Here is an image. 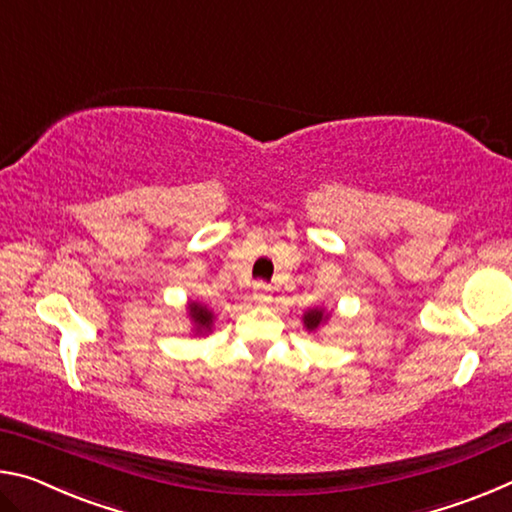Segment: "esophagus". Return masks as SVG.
Returning a JSON list of instances; mask_svg holds the SVG:
<instances>
[{"label":"esophagus","instance_id":"1","mask_svg":"<svg viewBox=\"0 0 512 512\" xmlns=\"http://www.w3.org/2000/svg\"><path fill=\"white\" fill-rule=\"evenodd\" d=\"M253 300L257 302V305H268V302H271V289H268L266 284H255Z\"/></svg>","mask_w":512,"mask_h":512}]
</instances>
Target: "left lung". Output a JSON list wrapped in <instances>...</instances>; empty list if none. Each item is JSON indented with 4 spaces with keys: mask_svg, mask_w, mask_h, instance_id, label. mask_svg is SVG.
I'll return each instance as SVG.
<instances>
[{
    "mask_svg": "<svg viewBox=\"0 0 512 512\" xmlns=\"http://www.w3.org/2000/svg\"><path fill=\"white\" fill-rule=\"evenodd\" d=\"M327 316L329 314H325V309H309L305 311V316H302V323H305L309 332H316V329H320V325L325 323Z\"/></svg>",
    "mask_w": 512,
    "mask_h": 512,
    "instance_id": "left-lung-1",
    "label": "left lung"
}]
</instances>
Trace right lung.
<instances>
[{
    "instance_id": "right-lung-1",
    "label": "right lung",
    "mask_w": 512,
    "mask_h": 512,
    "mask_svg": "<svg viewBox=\"0 0 512 512\" xmlns=\"http://www.w3.org/2000/svg\"><path fill=\"white\" fill-rule=\"evenodd\" d=\"M187 311H189V320H192V323H194L196 334H207V332H212L214 314H212L210 309H207L205 305H201V302H189V305H187Z\"/></svg>"
}]
</instances>
